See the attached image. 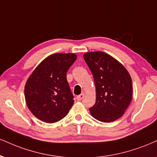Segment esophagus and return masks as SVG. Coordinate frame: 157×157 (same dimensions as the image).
<instances>
[{
	"label": "esophagus",
	"instance_id": "obj_1",
	"mask_svg": "<svg viewBox=\"0 0 157 157\" xmlns=\"http://www.w3.org/2000/svg\"><path fill=\"white\" fill-rule=\"evenodd\" d=\"M84 98V94L82 93V94H79L78 96H77L76 99H77V100H82Z\"/></svg>",
	"mask_w": 157,
	"mask_h": 157
}]
</instances>
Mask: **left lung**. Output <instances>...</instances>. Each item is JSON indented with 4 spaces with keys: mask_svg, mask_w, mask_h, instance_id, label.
Listing matches in <instances>:
<instances>
[{
    "mask_svg": "<svg viewBox=\"0 0 157 157\" xmlns=\"http://www.w3.org/2000/svg\"><path fill=\"white\" fill-rule=\"evenodd\" d=\"M84 59L94 77L95 104L91 115L102 122H111L123 116L132 100V78L115 58L102 52L84 54Z\"/></svg>",
    "mask_w": 157,
    "mask_h": 157,
    "instance_id": "8db88e82",
    "label": "left lung"
}]
</instances>
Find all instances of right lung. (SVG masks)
Listing matches in <instances>:
<instances>
[{
    "label": "right lung",
    "mask_w": 157,
    "mask_h": 157,
    "mask_svg": "<svg viewBox=\"0 0 157 157\" xmlns=\"http://www.w3.org/2000/svg\"><path fill=\"white\" fill-rule=\"evenodd\" d=\"M77 58L75 54H53L40 63L25 86L27 105L38 119L55 123L63 119L73 105L66 73Z\"/></svg>",
    "instance_id": "obj_1"
}]
</instances>
